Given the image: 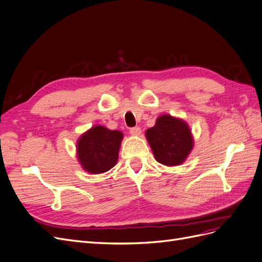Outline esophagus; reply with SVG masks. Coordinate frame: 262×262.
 <instances>
[{
    "mask_svg": "<svg viewBox=\"0 0 262 262\" xmlns=\"http://www.w3.org/2000/svg\"><path fill=\"white\" fill-rule=\"evenodd\" d=\"M130 133L134 137H138L141 134V128H140V126H134V128L130 129Z\"/></svg>",
    "mask_w": 262,
    "mask_h": 262,
    "instance_id": "obj_1",
    "label": "esophagus"
}]
</instances>
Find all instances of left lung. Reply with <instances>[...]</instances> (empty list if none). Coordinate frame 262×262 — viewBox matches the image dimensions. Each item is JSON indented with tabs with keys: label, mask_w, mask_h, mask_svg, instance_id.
Returning <instances> with one entry per match:
<instances>
[{
	"label": "left lung",
	"mask_w": 262,
	"mask_h": 262,
	"mask_svg": "<svg viewBox=\"0 0 262 262\" xmlns=\"http://www.w3.org/2000/svg\"><path fill=\"white\" fill-rule=\"evenodd\" d=\"M145 137L155 160L165 166H178L193 148V137L186 121L170 115H162Z\"/></svg>",
	"instance_id": "8db88e82"
}]
</instances>
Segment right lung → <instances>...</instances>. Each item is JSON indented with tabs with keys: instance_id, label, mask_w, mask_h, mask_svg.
I'll list each match as a JSON object with an SVG mask.
<instances>
[{
	"instance_id": "obj_1",
	"label": "right lung",
	"mask_w": 262,
	"mask_h": 262,
	"mask_svg": "<svg viewBox=\"0 0 262 262\" xmlns=\"http://www.w3.org/2000/svg\"><path fill=\"white\" fill-rule=\"evenodd\" d=\"M123 134L104 125H94L76 142V157L82 168L90 173H101L112 169L118 162Z\"/></svg>"
}]
</instances>
